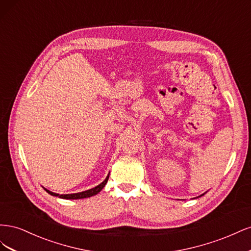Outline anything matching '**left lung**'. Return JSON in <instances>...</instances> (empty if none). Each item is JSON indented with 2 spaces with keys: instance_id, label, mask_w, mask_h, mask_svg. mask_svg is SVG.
<instances>
[{
  "instance_id": "left-lung-1",
  "label": "left lung",
  "mask_w": 251,
  "mask_h": 251,
  "mask_svg": "<svg viewBox=\"0 0 251 251\" xmlns=\"http://www.w3.org/2000/svg\"><path fill=\"white\" fill-rule=\"evenodd\" d=\"M204 194H205V193H204ZM204 194H202V195H201V196H203V195H204ZM201 196H199V197H201ZM199 197H197V198H199Z\"/></svg>"
}]
</instances>
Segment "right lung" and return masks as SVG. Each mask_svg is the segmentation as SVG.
<instances>
[{"instance_id":"obj_1","label":"right lung","mask_w":251,"mask_h":251,"mask_svg":"<svg viewBox=\"0 0 251 251\" xmlns=\"http://www.w3.org/2000/svg\"><path fill=\"white\" fill-rule=\"evenodd\" d=\"M110 175V173H109ZM109 175L107 176V178H105L100 184H98L97 186L91 188V189H88V191H85V192H81V193H76V194H67V195H59V194H55V193H52L50 191H48V189H46L44 187L45 191H46L49 195L51 196H54V197H59V198L62 199H67V200H77V199H85V198H90V197L92 196H95L97 195L98 193H100L101 189L105 186V184H107V182L109 180Z\"/></svg>"}]
</instances>
